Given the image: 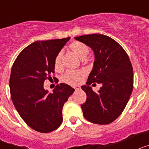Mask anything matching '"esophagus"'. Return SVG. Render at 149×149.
Instances as JSON below:
<instances>
[{
  "label": "esophagus",
  "mask_w": 149,
  "mask_h": 149,
  "mask_svg": "<svg viewBox=\"0 0 149 149\" xmlns=\"http://www.w3.org/2000/svg\"><path fill=\"white\" fill-rule=\"evenodd\" d=\"M74 89H75L76 91H79L80 89H81V87L79 86H74Z\"/></svg>",
  "instance_id": "esophagus-1"
}]
</instances>
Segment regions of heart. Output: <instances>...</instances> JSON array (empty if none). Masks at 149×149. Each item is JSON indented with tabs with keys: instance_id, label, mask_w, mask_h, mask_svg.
I'll list each match as a JSON object with an SVG mask.
<instances>
[{
	"instance_id": "b5f03b06",
	"label": "heart",
	"mask_w": 149,
	"mask_h": 149,
	"mask_svg": "<svg viewBox=\"0 0 149 149\" xmlns=\"http://www.w3.org/2000/svg\"><path fill=\"white\" fill-rule=\"evenodd\" d=\"M69 48L81 60L86 58L89 53V46L79 41H74L71 43L69 45ZM62 56H63V53L59 52L54 59V68L56 72L61 71L63 68ZM84 76H85V72L82 70L68 71L63 76V81L65 84L74 86L81 82Z\"/></svg>"
}]
</instances>
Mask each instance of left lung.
<instances>
[{
    "instance_id": "obj_1",
    "label": "left lung",
    "mask_w": 149,
    "mask_h": 149,
    "mask_svg": "<svg viewBox=\"0 0 149 149\" xmlns=\"http://www.w3.org/2000/svg\"><path fill=\"white\" fill-rule=\"evenodd\" d=\"M74 39L87 45L95 54L86 85L81 86L86 94L85 103L81 105L83 114L92 123H111L122 114L132 93L134 72L131 60L122 46L107 36L95 33ZM94 82L102 84L98 93L89 86Z\"/></svg>"
}]
</instances>
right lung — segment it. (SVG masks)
I'll return each mask as SVG.
<instances>
[{
	"mask_svg": "<svg viewBox=\"0 0 149 149\" xmlns=\"http://www.w3.org/2000/svg\"><path fill=\"white\" fill-rule=\"evenodd\" d=\"M70 37L37 41L22 51L12 67L11 98L22 119L40 133H49L63 122L62 110L74 89L61 83L49 93L44 81L54 73V59ZM55 77H54V79Z\"/></svg>",
	"mask_w": 149,
	"mask_h": 149,
	"instance_id": "1",
	"label": "right lung"
}]
</instances>
